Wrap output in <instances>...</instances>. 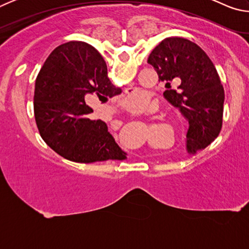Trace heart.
Returning <instances> with one entry per match:
<instances>
[{"mask_svg":"<svg viewBox=\"0 0 249 249\" xmlns=\"http://www.w3.org/2000/svg\"><path fill=\"white\" fill-rule=\"evenodd\" d=\"M149 103V96L146 92L142 91H134L132 93L126 96L124 101V105L128 109L133 112L142 111L145 108Z\"/></svg>","mask_w":249,"mask_h":249,"instance_id":"heart-1","label":"heart"}]
</instances>
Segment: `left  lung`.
I'll list each match as a JSON object with an SVG mask.
<instances>
[{
	"mask_svg": "<svg viewBox=\"0 0 249 249\" xmlns=\"http://www.w3.org/2000/svg\"><path fill=\"white\" fill-rule=\"evenodd\" d=\"M147 62L165 84L163 98L189 123L184 145L188 154L196 155L215 140L222 128L224 89L215 67L199 46L181 37L163 39ZM176 77L181 83L172 88Z\"/></svg>",
	"mask_w": 249,
	"mask_h": 249,
	"instance_id": "8db88e82",
	"label": "left lung"
}]
</instances>
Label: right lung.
I'll list each match as a JSON object with an SVG mask.
<instances>
[{
    "mask_svg": "<svg viewBox=\"0 0 249 249\" xmlns=\"http://www.w3.org/2000/svg\"><path fill=\"white\" fill-rule=\"evenodd\" d=\"M107 78L104 59L82 41L60 45L46 59L36 79L34 112L39 134L50 148L71 161L91 163L124 160L126 153L116 144L86 99L100 100L121 94Z\"/></svg>",
    "mask_w": 249,
    "mask_h": 249,
    "instance_id": "add662e5",
    "label": "right lung"
}]
</instances>
